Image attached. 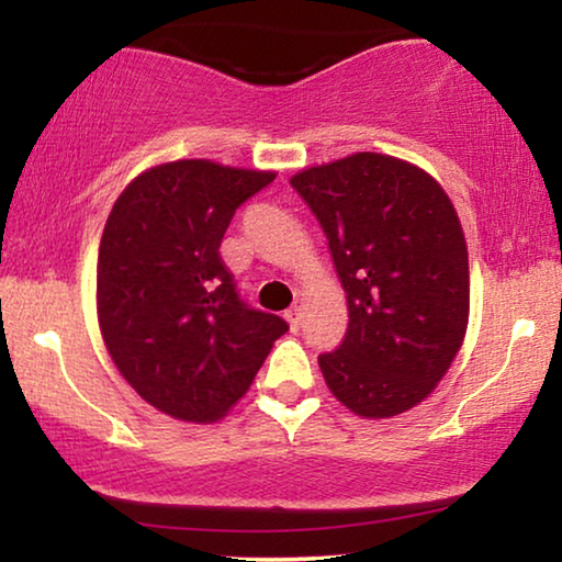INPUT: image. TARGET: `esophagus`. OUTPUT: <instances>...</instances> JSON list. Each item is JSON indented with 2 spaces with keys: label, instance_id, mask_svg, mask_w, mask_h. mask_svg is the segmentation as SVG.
<instances>
[{
  "label": "esophagus",
  "instance_id": "1",
  "mask_svg": "<svg viewBox=\"0 0 562 562\" xmlns=\"http://www.w3.org/2000/svg\"><path fill=\"white\" fill-rule=\"evenodd\" d=\"M283 317H286V322H289V327L294 329H299V322H302V310H299V306H289L286 312H283Z\"/></svg>",
  "mask_w": 562,
  "mask_h": 562
}]
</instances>
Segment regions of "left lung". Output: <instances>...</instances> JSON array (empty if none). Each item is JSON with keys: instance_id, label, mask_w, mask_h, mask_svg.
Wrapping results in <instances>:
<instances>
[{"instance_id": "8db88e82", "label": "left lung", "mask_w": 562, "mask_h": 562, "mask_svg": "<svg viewBox=\"0 0 562 562\" xmlns=\"http://www.w3.org/2000/svg\"><path fill=\"white\" fill-rule=\"evenodd\" d=\"M325 229L348 333L317 358L360 417H394L448 373L468 325V248L452 202L404 160L356 153L291 179Z\"/></svg>"}]
</instances>
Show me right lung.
<instances>
[{
  "label": "right lung",
  "mask_w": 562,
  "mask_h": 562,
  "mask_svg": "<svg viewBox=\"0 0 562 562\" xmlns=\"http://www.w3.org/2000/svg\"><path fill=\"white\" fill-rule=\"evenodd\" d=\"M273 179L176 160L137 176L106 220L97 263L106 350L130 386L176 419L222 417L289 329L245 302L220 256L237 206Z\"/></svg>",
  "instance_id": "right-lung-1"
}]
</instances>
